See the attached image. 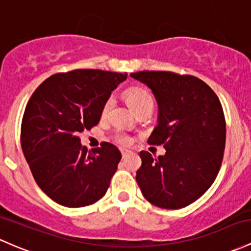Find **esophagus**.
<instances>
[{
  "mask_svg": "<svg viewBox=\"0 0 251 251\" xmlns=\"http://www.w3.org/2000/svg\"><path fill=\"white\" fill-rule=\"evenodd\" d=\"M130 154H131L130 150H127V149H121V155H123L124 159H125V157L127 156V155H130Z\"/></svg>",
  "mask_w": 251,
  "mask_h": 251,
  "instance_id": "34e87169",
  "label": "esophagus"
}]
</instances>
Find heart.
Returning <instances> with one entry per match:
<instances>
[{
    "label": "heart",
    "instance_id": "1",
    "mask_svg": "<svg viewBox=\"0 0 251 251\" xmlns=\"http://www.w3.org/2000/svg\"><path fill=\"white\" fill-rule=\"evenodd\" d=\"M127 101L130 103L132 109L136 112L138 108H141L142 105H144L148 102H152V97L150 96V94L147 90L141 88H133L131 90L127 91ZM113 104V100L108 99L103 105V109H102V114L105 115L109 112L110 107ZM115 141L120 144H128L131 142V138L124 132H118L115 134Z\"/></svg>",
    "mask_w": 251,
    "mask_h": 251
}]
</instances>
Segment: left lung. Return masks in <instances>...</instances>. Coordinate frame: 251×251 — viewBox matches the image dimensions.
<instances>
[{"mask_svg": "<svg viewBox=\"0 0 251 251\" xmlns=\"http://www.w3.org/2000/svg\"><path fill=\"white\" fill-rule=\"evenodd\" d=\"M131 77L146 84L159 107L148 143L163 144L165 155L141 151L136 180L150 203L166 209L191 204L210 188L223 162L226 123L215 92L201 79L163 71Z\"/></svg>", "mask_w": 251, "mask_h": 251, "instance_id": "1", "label": "left lung"}]
</instances>
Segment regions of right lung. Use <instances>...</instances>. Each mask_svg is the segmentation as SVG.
Listing matches in <instances>:
<instances>
[{
	"label": "right lung",
	"instance_id": "add662e5",
	"mask_svg": "<svg viewBox=\"0 0 251 251\" xmlns=\"http://www.w3.org/2000/svg\"><path fill=\"white\" fill-rule=\"evenodd\" d=\"M127 73L75 70L43 81L31 96L21 123V148L37 185L52 201L85 207L104 196L121 160L114 144L88 151L79 133L101 119L110 94Z\"/></svg>",
	"mask_w": 251,
	"mask_h": 251
}]
</instances>
